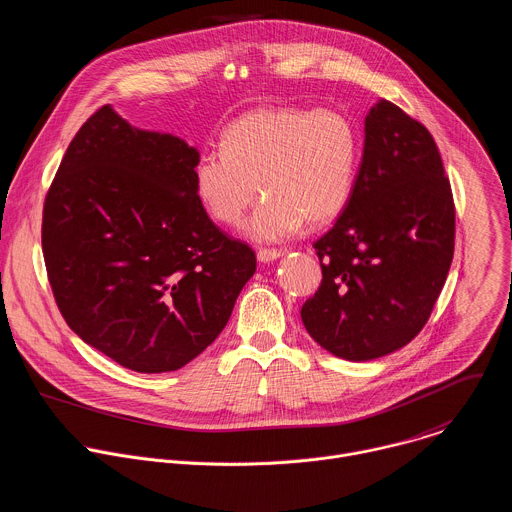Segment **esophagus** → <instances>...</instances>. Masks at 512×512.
<instances>
[{
    "label": "esophagus",
    "instance_id": "obj_1",
    "mask_svg": "<svg viewBox=\"0 0 512 512\" xmlns=\"http://www.w3.org/2000/svg\"><path fill=\"white\" fill-rule=\"evenodd\" d=\"M283 253L279 251V249H259L257 251V259L261 261V263H271V261H275V259H279Z\"/></svg>",
    "mask_w": 512,
    "mask_h": 512
}]
</instances>
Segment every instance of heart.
I'll use <instances>...</instances> for the list:
<instances>
[{
    "instance_id": "obj_1",
    "label": "heart",
    "mask_w": 512,
    "mask_h": 512,
    "mask_svg": "<svg viewBox=\"0 0 512 512\" xmlns=\"http://www.w3.org/2000/svg\"><path fill=\"white\" fill-rule=\"evenodd\" d=\"M360 166L356 124L337 110L261 106L235 118L223 132L221 152L195 166V189L207 213L239 227L257 199L249 235L281 241L303 223L319 227L342 213Z\"/></svg>"
}]
</instances>
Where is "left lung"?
Here are the masks:
<instances>
[{"instance_id":"8db88e82","label":"left lung","mask_w":512,"mask_h":512,"mask_svg":"<svg viewBox=\"0 0 512 512\" xmlns=\"http://www.w3.org/2000/svg\"><path fill=\"white\" fill-rule=\"evenodd\" d=\"M454 199L428 128L388 100L366 116L348 207L313 247L321 285L301 307L337 358L392 354L422 331L454 255Z\"/></svg>"}]
</instances>
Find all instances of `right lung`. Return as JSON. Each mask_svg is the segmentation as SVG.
<instances>
[{
    "label": "right lung",
    "instance_id": "add662e5",
    "mask_svg": "<svg viewBox=\"0 0 512 512\" xmlns=\"http://www.w3.org/2000/svg\"><path fill=\"white\" fill-rule=\"evenodd\" d=\"M199 158L179 136L102 106L44 201L42 251L62 317L132 372H173L207 350L257 267L255 251L207 215Z\"/></svg>",
    "mask_w": 512,
    "mask_h": 512
}]
</instances>
